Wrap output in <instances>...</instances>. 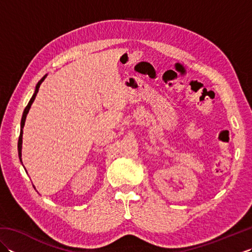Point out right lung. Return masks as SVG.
Segmentation results:
<instances>
[{"mask_svg": "<svg viewBox=\"0 0 252 252\" xmlns=\"http://www.w3.org/2000/svg\"><path fill=\"white\" fill-rule=\"evenodd\" d=\"M44 79H45V76H44L43 78H42L39 82H37L36 87H35L34 94L32 95V97H31L30 101L28 103V105L26 106V108H25V110H24V114H23V118H21V130H20V135H19V138H18V155H19V157H21V145H23V127H24V126H25L26 117H27V114H28V112H29L30 107H31L32 103H33V100H34V98H35V96H36L37 92H39V88H40V85H41V83H42V82H43V80H44ZM20 160H21V159H20Z\"/></svg>", "mask_w": 252, "mask_h": 252, "instance_id": "right-lung-1", "label": "right lung"}]
</instances>
